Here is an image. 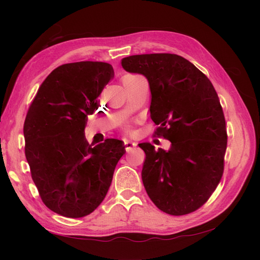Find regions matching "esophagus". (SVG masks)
<instances>
[{
  "label": "esophagus",
  "instance_id": "obj_1",
  "mask_svg": "<svg viewBox=\"0 0 260 260\" xmlns=\"http://www.w3.org/2000/svg\"><path fill=\"white\" fill-rule=\"evenodd\" d=\"M123 145L125 147V151H129V149H131L133 146H136V143L132 142V141H130L128 139H124L123 140Z\"/></svg>",
  "mask_w": 260,
  "mask_h": 260
}]
</instances>
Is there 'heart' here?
Segmentation results:
<instances>
[{
    "instance_id": "heart-1",
    "label": "heart",
    "mask_w": 260,
    "mask_h": 260,
    "mask_svg": "<svg viewBox=\"0 0 260 260\" xmlns=\"http://www.w3.org/2000/svg\"><path fill=\"white\" fill-rule=\"evenodd\" d=\"M125 130H127V131H130V127H129V125H127V127H125Z\"/></svg>"
}]
</instances>
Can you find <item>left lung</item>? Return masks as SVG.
I'll use <instances>...</instances> for the list:
<instances>
[{
  "label": "left lung",
  "mask_w": 260,
  "mask_h": 260,
  "mask_svg": "<svg viewBox=\"0 0 260 260\" xmlns=\"http://www.w3.org/2000/svg\"><path fill=\"white\" fill-rule=\"evenodd\" d=\"M121 65L147 78L155 136L171 142L168 152L139 144L145 152L146 193L166 214H191L209 200L223 174L228 135L218 94L199 68L177 54L132 55Z\"/></svg>",
  "instance_id": "left-lung-1"
}]
</instances>
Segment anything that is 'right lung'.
I'll use <instances>...</instances> for the list:
<instances>
[{
	"mask_svg": "<svg viewBox=\"0 0 260 260\" xmlns=\"http://www.w3.org/2000/svg\"><path fill=\"white\" fill-rule=\"evenodd\" d=\"M113 77L107 62L64 64L45 78L28 109L23 136L31 178L44 205L58 215L81 218L95 210L125 152L119 140L94 145L83 133Z\"/></svg>",
	"mask_w": 260,
	"mask_h": 260,
	"instance_id": "obj_1",
	"label": "right lung"
}]
</instances>
